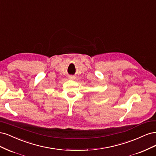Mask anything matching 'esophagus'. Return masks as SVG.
Instances as JSON below:
<instances>
[{"label": "esophagus", "mask_w": 156, "mask_h": 156, "mask_svg": "<svg viewBox=\"0 0 156 156\" xmlns=\"http://www.w3.org/2000/svg\"><path fill=\"white\" fill-rule=\"evenodd\" d=\"M68 78L69 79V80H74L75 79V77L74 76H68Z\"/></svg>", "instance_id": "34e87169"}]
</instances>
